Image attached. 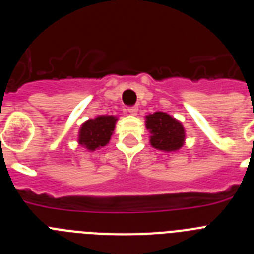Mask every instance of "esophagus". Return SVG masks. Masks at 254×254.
<instances>
[{
  "label": "esophagus",
  "mask_w": 254,
  "mask_h": 254,
  "mask_svg": "<svg viewBox=\"0 0 254 254\" xmlns=\"http://www.w3.org/2000/svg\"><path fill=\"white\" fill-rule=\"evenodd\" d=\"M127 111H128L129 114H136L138 111V108H137V105H131V107H128V109H127Z\"/></svg>",
  "instance_id": "1"
}]
</instances>
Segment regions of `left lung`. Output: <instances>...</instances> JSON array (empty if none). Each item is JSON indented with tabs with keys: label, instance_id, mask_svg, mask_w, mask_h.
<instances>
[{
	"label": "left lung",
	"instance_id": "1",
	"mask_svg": "<svg viewBox=\"0 0 254 254\" xmlns=\"http://www.w3.org/2000/svg\"><path fill=\"white\" fill-rule=\"evenodd\" d=\"M146 128L150 132L152 146L163 151H176L185 142V128L181 122L163 112L146 117Z\"/></svg>",
	"mask_w": 254,
	"mask_h": 254
}]
</instances>
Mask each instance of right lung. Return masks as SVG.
<instances>
[{
    "label": "right lung",
    "instance_id": "obj_1",
    "mask_svg": "<svg viewBox=\"0 0 254 254\" xmlns=\"http://www.w3.org/2000/svg\"><path fill=\"white\" fill-rule=\"evenodd\" d=\"M117 118L113 116H99L95 120H89L81 126L78 142L87 150L94 151L105 146L116 127Z\"/></svg>",
    "mask_w": 254,
    "mask_h": 254
}]
</instances>
